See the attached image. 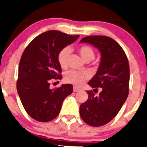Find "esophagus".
Instances as JSON below:
<instances>
[{
  "label": "esophagus",
  "instance_id": "esophagus-1",
  "mask_svg": "<svg viewBox=\"0 0 147 147\" xmlns=\"http://www.w3.org/2000/svg\"><path fill=\"white\" fill-rule=\"evenodd\" d=\"M79 90H80V89L78 88H77L75 86L73 87V91H74V92H77V91H79Z\"/></svg>",
  "mask_w": 147,
  "mask_h": 147
}]
</instances>
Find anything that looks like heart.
Returning a JSON list of instances; mask_svg holds the SVG:
<instances>
[{
	"label": "heart",
	"mask_w": 147,
	"mask_h": 147,
	"mask_svg": "<svg viewBox=\"0 0 147 147\" xmlns=\"http://www.w3.org/2000/svg\"><path fill=\"white\" fill-rule=\"evenodd\" d=\"M78 52L82 58L85 61L88 62L93 60L95 54L94 50L89 45H82L78 48ZM70 54V49L65 48L61 50L58 55V61L62 68H65L68 65V59ZM89 78V73L88 72H77L75 70H70L65 75V81L75 86L82 85L86 80Z\"/></svg>",
	"instance_id": "heart-1"
}]
</instances>
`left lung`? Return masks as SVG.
Returning <instances> with one entry per match:
<instances>
[{"label": "left lung", "mask_w": 147, "mask_h": 147, "mask_svg": "<svg viewBox=\"0 0 147 147\" xmlns=\"http://www.w3.org/2000/svg\"><path fill=\"white\" fill-rule=\"evenodd\" d=\"M79 42L92 45L101 53L98 70L88 83L94 92L87 91L88 98L80 105L79 113L90 126H104L117 115L129 95V61L122 47L110 37L88 36ZM97 87L102 88L96 96Z\"/></svg>", "instance_id": "8db88e82"}]
</instances>
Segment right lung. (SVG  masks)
Listing matches in <instances>:
<instances>
[{"instance_id": "obj_1", "label": "right lung", "mask_w": 147, "mask_h": 147, "mask_svg": "<svg viewBox=\"0 0 147 147\" xmlns=\"http://www.w3.org/2000/svg\"><path fill=\"white\" fill-rule=\"evenodd\" d=\"M79 36L50 30L37 36L25 49L18 66L16 88L25 110L35 120L46 122L55 119L64 99L72 92L70 84L56 89H51L50 85L52 79H62L59 53Z\"/></svg>"}]
</instances>
